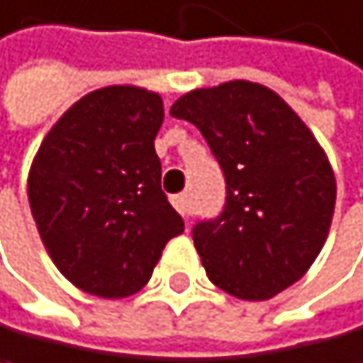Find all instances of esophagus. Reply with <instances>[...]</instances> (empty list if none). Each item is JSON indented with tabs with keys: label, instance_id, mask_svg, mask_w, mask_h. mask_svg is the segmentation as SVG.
<instances>
[{
	"label": "esophagus",
	"instance_id": "obj_1",
	"mask_svg": "<svg viewBox=\"0 0 363 363\" xmlns=\"http://www.w3.org/2000/svg\"><path fill=\"white\" fill-rule=\"evenodd\" d=\"M174 206H176V211L183 215V218H189V213H192V206H189V196L187 194L174 196Z\"/></svg>",
	"mask_w": 363,
	"mask_h": 363
}]
</instances>
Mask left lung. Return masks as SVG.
Wrapping results in <instances>:
<instances>
[{
    "instance_id": "obj_1",
    "label": "left lung",
    "mask_w": 363,
    "mask_h": 363,
    "mask_svg": "<svg viewBox=\"0 0 363 363\" xmlns=\"http://www.w3.org/2000/svg\"><path fill=\"white\" fill-rule=\"evenodd\" d=\"M171 116L196 125L225 171V211L192 231L213 285L267 301L301 280L336 206L334 169L308 125L278 92L250 81L196 87Z\"/></svg>"
}]
</instances>
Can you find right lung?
<instances>
[{
    "label": "right lung",
    "mask_w": 363,
    "mask_h": 363,
    "mask_svg": "<svg viewBox=\"0 0 363 363\" xmlns=\"http://www.w3.org/2000/svg\"><path fill=\"white\" fill-rule=\"evenodd\" d=\"M157 92L108 85L81 96L45 134L27 176L41 243L71 285L101 298L136 294L185 229L162 192Z\"/></svg>",
    "instance_id": "add662e5"
}]
</instances>
